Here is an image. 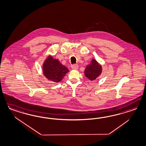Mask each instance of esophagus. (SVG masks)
<instances>
[{
	"instance_id": "34e87169",
	"label": "esophagus",
	"mask_w": 146,
	"mask_h": 146,
	"mask_svg": "<svg viewBox=\"0 0 146 146\" xmlns=\"http://www.w3.org/2000/svg\"><path fill=\"white\" fill-rule=\"evenodd\" d=\"M71 68L74 70H77L78 68V66L77 64H74L71 66Z\"/></svg>"
}]
</instances>
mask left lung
<instances>
[{
    "mask_svg": "<svg viewBox=\"0 0 146 146\" xmlns=\"http://www.w3.org/2000/svg\"><path fill=\"white\" fill-rule=\"evenodd\" d=\"M102 72V66L96 60L92 59L90 64L86 66L84 74L86 77H87L89 80L92 81L99 77Z\"/></svg>",
    "mask_w": 146,
    "mask_h": 146,
    "instance_id": "1",
    "label": "left lung"
}]
</instances>
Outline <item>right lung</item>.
I'll return each instance as SVG.
<instances>
[{
    "label": "right lung",
    "mask_w": 146,
    "mask_h": 146,
    "mask_svg": "<svg viewBox=\"0 0 146 146\" xmlns=\"http://www.w3.org/2000/svg\"><path fill=\"white\" fill-rule=\"evenodd\" d=\"M43 73L48 80L58 83L62 80L69 71L66 66L52 56L47 57L43 64Z\"/></svg>",
    "instance_id": "1"
}]
</instances>
